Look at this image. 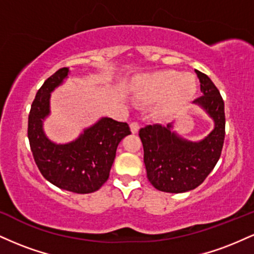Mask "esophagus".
Segmentation results:
<instances>
[{"instance_id":"34e87169","label":"esophagus","mask_w":254,"mask_h":254,"mask_svg":"<svg viewBox=\"0 0 254 254\" xmlns=\"http://www.w3.org/2000/svg\"><path fill=\"white\" fill-rule=\"evenodd\" d=\"M130 129H131V132H132V133L138 132V130H139L138 123H137V122H132V123L130 124Z\"/></svg>"}]
</instances>
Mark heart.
Instances as JSON below:
<instances>
[{"mask_svg":"<svg viewBox=\"0 0 254 254\" xmlns=\"http://www.w3.org/2000/svg\"><path fill=\"white\" fill-rule=\"evenodd\" d=\"M139 94L148 100L166 97L161 111L171 113L182 109L197 92L196 77L177 70H165L141 77L138 81Z\"/></svg>","mask_w":254,"mask_h":254,"instance_id":"1","label":"heart"}]
</instances>
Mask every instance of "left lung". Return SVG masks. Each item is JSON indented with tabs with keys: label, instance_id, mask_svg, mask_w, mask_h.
<instances>
[{
	"label": "left lung",
	"instance_id": "obj_1",
	"mask_svg": "<svg viewBox=\"0 0 254 254\" xmlns=\"http://www.w3.org/2000/svg\"><path fill=\"white\" fill-rule=\"evenodd\" d=\"M202 97L193 104L205 110L214 121V130L199 142H191L171 131L172 124L147 125L139 129L144 165L151 185L159 191L182 193L199 186L214 170L224 142V103L214 82L196 70Z\"/></svg>",
	"mask_w": 254,
	"mask_h": 254
}]
</instances>
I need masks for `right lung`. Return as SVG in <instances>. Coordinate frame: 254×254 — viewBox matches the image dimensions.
I'll use <instances>...</instances> for the list:
<instances>
[{
    "mask_svg": "<svg viewBox=\"0 0 254 254\" xmlns=\"http://www.w3.org/2000/svg\"><path fill=\"white\" fill-rule=\"evenodd\" d=\"M69 68L51 75L37 92L28 115V141L40 173L57 188L75 193L99 190L109 179L119 142L131 131L127 123L104 117L65 144H57L46 137L43 121L50 113L51 92L64 78Z\"/></svg>",
    "mask_w": 254,
    "mask_h": 254,
    "instance_id": "1",
    "label": "right lung"
}]
</instances>
